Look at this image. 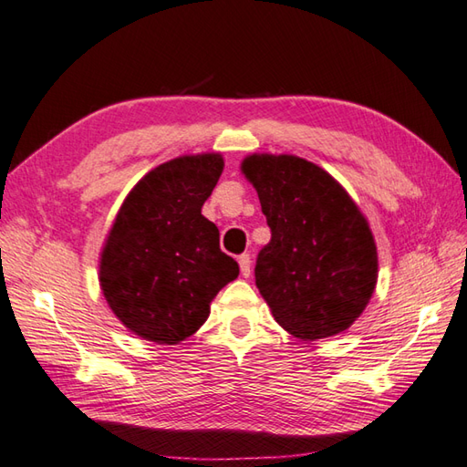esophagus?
<instances>
[{"label":"esophagus","instance_id":"34e87169","mask_svg":"<svg viewBox=\"0 0 467 467\" xmlns=\"http://www.w3.org/2000/svg\"><path fill=\"white\" fill-rule=\"evenodd\" d=\"M237 264H240V272L244 277H250V272H252V257L250 254H242L240 257H237Z\"/></svg>","mask_w":467,"mask_h":467}]
</instances>
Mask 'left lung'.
Wrapping results in <instances>:
<instances>
[{"mask_svg":"<svg viewBox=\"0 0 467 467\" xmlns=\"http://www.w3.org/2000/svg\"><path fill=\"white\" fill-rule=\"evenodd\" d=\"M242 171L272 230L257 254L255 285L275 321L304 341L346 331L378 282L364 213L326 170L297 155H247Z\"/></svg>","mask_w":467,"mask_h":467,"instance_id":"8db88e82","label":"left lung"}]
</instances>
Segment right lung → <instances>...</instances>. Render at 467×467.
I'll use <instances>...</instances> for the list:
<instances>
[{"label": "right lung", "mask_w": 467, "mask_h": 467, "mask_svg": "<svg viewBox=\"0 0 467 467\" xmlns=\"http://www.w3.org/2000/svg\"><path fill=\"white\" fill-rule=\"evenodd\" d=\"M223 171L220 153L182 155L133 185L99 257V285L133 334L175 346L210 316L240 265L220 250V230L202 215Z\"/></svg>", "instance_id": "right-lung-1"}]
</instances>
